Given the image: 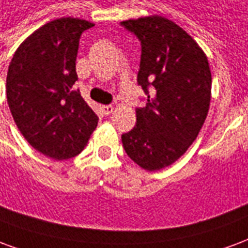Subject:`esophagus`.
I'll return each instance as SVG.
<instances>
[{
	"label": "esophagus",
	"mask_w": 248,
	"mask_h": 248,
	"mask_svg": "<svg viewBox=\"0 0 248 248\" xmlns=\"http://www.w3.org/2000/svg\"><path fill=\"white\" fill-rule=\"evenodd\" d=\"M101 111H102V114H105V115H108V114H111L113 113V110L114 108L111 106V105H102L101 106Z\"/></svg>",
	"instance_id": "34e87169"
}]
</instances>
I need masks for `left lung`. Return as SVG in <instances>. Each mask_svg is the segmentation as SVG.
I'll list each match as a JSON object with an SVG mask.
<instances>
[{
  "label": "left lung",
  "mask_w": 248,
  "mask_h": 248,
  "mask_svg": "<svg viewBox=\"0 0 248 248\" xmlns=\"http://www.w3.org/2000/svg\"><path fill=\"white\" fill-rule=\"evenodd\" d=\"M140 41L137 81L147 95L137 124L122 134L126 154L145 170L170 166L197 140L211 99L206 54L170 19L150 16L121 22Z\"/></svg>",
  "instance_id": "1"
}]
</instances>
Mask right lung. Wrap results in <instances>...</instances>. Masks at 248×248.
Listing matches in <instances>:
<instances>
[{
	"label": "right lung",
	"mask_w": 248,
	"mask_h": 248,
	"mask_svg": "<svg viewBox=\"0 0 248 248\" xmlns=\"http://www.w3.org/2000/svg\"><path fill=\"white\" fill-rule=\"evenodd\" d=\"M92 26L71 17L50 21L19 45L9 65L14 122L35 150L57 161L78 155L97 127V114L74 89L79 38Z\"/></svg>",
	"instance_id": "obj_1"
}]
</instances>
